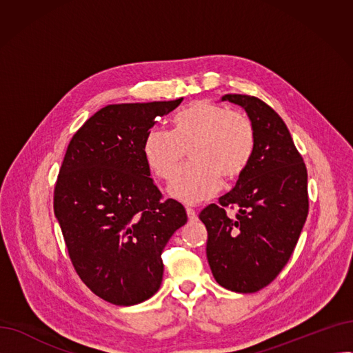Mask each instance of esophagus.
<instances>
[{
  "label": "esophagus",
  "instance_id": "obj_1",
  "mask_svg": "<svg viewBox=\"0 0 353 353\" xmlns=\"http://www.w3.org/2000/svg\"><path fill=\"white\" fill-rule=\"evenodd\" d=\"M186 212H188V217H189L190 221H196L197 220V214H196V212L192 208H188Z\"/></svg>",
  "mask_w": 353,
  "mask_h": 353
}]
</instances>
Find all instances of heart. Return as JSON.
Listing matches in <instances>:
<instances>
[{
	"instance_id": "b5f03b06",
	"label": "heart",
	"mask_w": 353,
	"mask_h": 353,
	"mask_svg": "<svg viewBox=\"0 0 353 353\" xmlns=\"http://www.w3.org/2000/svg\"><path fill=\"white\" fill-rule=\"evenodd\" d=\"M256 133L248 116L209 100H197L179 110L172 132L152 128L143 141V156L161 180H170L190 153L192 163L169 186V194L194 205L212 197L221 180L242 176L253 159Z\"/></svg>"
}]
</instances>
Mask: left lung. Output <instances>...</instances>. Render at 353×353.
<instances>
[{
  "label": "left lung",
  "instance_id": "left-lung-1",
  "mask_svg": "<svg viewBox=\"0 0 353 353\" xmlns=\"http://www.w3.org/2000/svg\"><path fill=\"white\" fill-rule=\"evenodd\" d=\"M243 107L256 133L248 170L233 190L199 214L208 229V261L216 282L239 293L263 289L290 259L309 212L307 172L289 130L261 99L226 94ZM239 212L230 218L225 208Z\"/></svg>",
  "mask_w": 353,
  "mask_h": 353
}]
</instances>
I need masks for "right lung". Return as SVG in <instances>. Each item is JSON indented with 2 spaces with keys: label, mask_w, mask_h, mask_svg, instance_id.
<instances>
[{
  "label": "right lung",
  "mask_w": 353,
  "mask_h": 353,
  "mask_svg": "<svg viewBox=\"0 0 353 353\" xmlns=\"http://www.w3.org/2000/svg\"><path fill=\"white\" fill-rule=\"evenodd\" d=\"M181 101L105 105L67 147L54 214L80 279L113 305H137L159 290L163 249L188 221L181 203L161 200L143 156L145 134Z\"/></svg>",
  "instance_id": "1"
}]
</instances>
